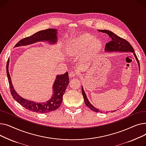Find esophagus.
Instances as JSON below:
<instances>
[{
    "instance_id": "obj_1",
    "label": "esophagus",
    "mask_w": 146,
    "mask_h": 146,
    "mask_svg": "<svg viewBox=\"0 0 146 146\" xmlns=\"http://www.w3.org/2000/svg\"><path fill=\"white\" fill-rule=\"evenodd\" d=\"M78 75H79V73L76 71H72L69 73V76H70V77H74V76H77Z\"/></svg>"
}]
</instances>
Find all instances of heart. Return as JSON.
Returning a JSON list of instances; mask_svg holds the SVG:
<instances>
[{
	"mask_svg": "<svg viewBox=\"0 0 146 146\" xmlns=\"http://www.w3.org/2000/svg\"><path fill=\"white\" fill-rule=\"evenodd\" d=\"M100 44L97 38L90 34H83L69 41L67 44V50L70 55L81 54L86 52L88 56H90L98 50Z\"/></svg>",
	"mask_w": 146,
	"mask_h": 146,
	"instance_id": "1",
	"label": "heart"
}]
</instances>
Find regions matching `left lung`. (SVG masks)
Returning <instances> with one entry per match:
<instances>
[{
  "label": "left lung",
  "instance_id": "left-lung-1",
  "mask_svg": "<svg viewBox=\"0 0 146 146\" xmlns=\"http://www.w3.org/2000/svg\"><path fill=\"white\" fill-rule=\"evenodd\" d=\"M98 31L102 32L103 33H105L108 34L109 36L111 38V41L106 43L105 45V52H133V54L136 59L137 62L139 65V68L140 70V64L139 60L137 58V57L134 52V50L131 46L127 40L125 39H123L118 36H117L115 34L113 33L112 32L110 31L109 30H103V29H98ZM82 93L83 96L84 101H85V105L88 107L89 109L92 110L95 112H102L101 111H99V109L95 108V107L92 105L90 102L89 101L88 99L87 98V96L84 91L83 86L82 87Z\"/></svg>",
  "mask_w": 146,
  "mask_h": 146
}]
</instances>
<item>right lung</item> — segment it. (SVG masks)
Wrapping results in <instances>:
<instances>
[{
  "mask_svg": "<svg viewBox=\"0 0 146 146\" xmlns=\"http://www.w3.org/2000/svg\"><path fill=\"white\" fill-rule=\"evenodd\" d=\"M57 29L49 28L38 31L31 36L20 40L14 47L28 45L37 42H47L51 44H55L57 43ZM9 58L7 60L6 64V73L9 83L11 93L15 101L27 110L37 113H47L55 111L59 108L61 104L62 103L63 96L69 83L68 72L65 73L64 74H58L56 76V79L52 85L53 94L49 100L45 102L38 103L22 98L15 90L9 72Z\"/></svg>",
  "mask_w": 146,
  "mask_h": 146,
  "instance_id": "add662e5",
  "label": "right lung"
}]
</instances>
